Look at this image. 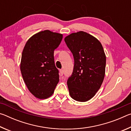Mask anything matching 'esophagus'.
Listing matches in <instances>:
<instances>
[{"label": "esophagus", "mask_w": 131, "mask_h": 131, "mask_svg": "<svg viewBox=\"0 0 131 131\" xmlns=\"http://www.w3.org/2000/svg\"><path fill=\"white\" fill-rule=\"evenodd\" d=\"M59 72H60V74H59V75H60V76H62L63 74V69H61L60 70H59Z\"/></svg>", "instance_id": "34e87169"}]
</instances>
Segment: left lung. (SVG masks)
<instances>
[{
	"instance_id": "8db88e82",
	"label": "left lung",
	"mask_w": 131,
	"mask_h": 131,
	"mask_svg": "<svg viewBox=\"0 0 131 131\" xmlns=\"http://www.w3.org/2000/svg\"><path fill=\"white\" fill-rule=\"evenodd\" d=\"M73 55V73L67 84L70 96L86 102L95 96L105 74L106 55L98 40L83 31L73 33L65 38Z\"/></svg>"
}]
</instances>
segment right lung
<instances>
[{"mask_svg": "<svg viewBox=\"0 0 131 131\" xmlns=\"http://www.w3.org/2000/svg\"><path fill=\"white\" fill-rule=\"evenodd\" d=\"M62 34L41 31L28 40L22 53L20 69L28 90L39 99L51 96L58 83L59 71L54 51L62 39Z\"/></svg>", "mask_w": 131, "mask_h": 131, "instance_id": "1", "label": "right lung"}]
</instances>
